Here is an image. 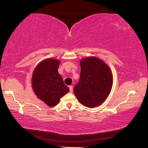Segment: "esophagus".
Here are the masks:
<instances>
[{
  "label": "esophagus",
  "instance_id": "obj_1",
  "mask_svg": "<svg viewBox=\"0 0 148 148\" xmlns=\"http://www.w3.org/2000/svg\"><path fill=\"white\" fill-rule=\"evenodd\" d=\"M69 90H70V92H73V86H69Z\"/></svg>",
  "mask_w": 148,
  "mask_h": 148
}]
</instances>
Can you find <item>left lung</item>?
<instances>
[{"label": "left lung", "mask_w": 148, "mask_h": 148, "mask_svg": "<svg viewBox=\"0 0 148 148\" xmlns=\"http://www.w3.org/2000/svg\"><path fill=\"white\" fill-rule=\"evenodd\" d=\"M79 82L74 88L77 100L90 108L99 106L108 98L112 86L111 69L104 62L95 56L80 61Z\"/></svg>", "instance_id": "left-lung-1"}]
</instances>
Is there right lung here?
<instances>
[{
    "mask_svg": "<svg viewBox=\"0 0 148 148\" xmlns=\"http://www.w3.org/2000/svg\"><path fill=\"white\" fill-rule=\"evenodd\" d=\"M60 61L55 58L44 60L34 69L32 89L36 96L49 107L56 106L69 91L58 72Z\"/></svg>",
    "mask_w": 148,
    "mask_h": 148,
    "instance_id": "right-lung-1",
    "label": "right lung"
}]
</instances>
